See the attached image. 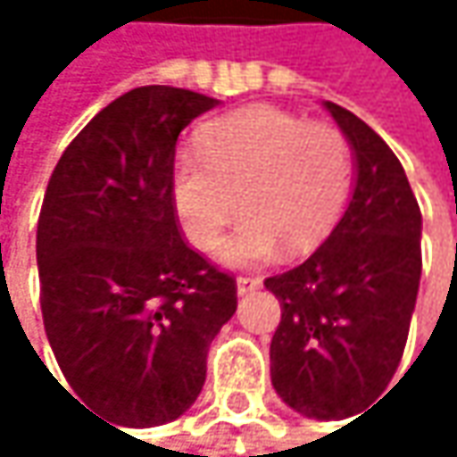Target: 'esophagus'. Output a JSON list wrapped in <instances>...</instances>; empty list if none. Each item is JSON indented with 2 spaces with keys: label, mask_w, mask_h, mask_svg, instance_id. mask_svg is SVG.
<instances>
[{
  "label": "esophagus",
  "mask_w": 457,
  "mask_h": 457,
  "mask_svg": "<svg viewBox=\"0 0 457 457\" xmlns=\"http://www.w3.org/2000/svg\"><path fill=\"white\" fill-rule=\"evenodd\" d=\"M259 286H262V280H259V278H253V275H240V278H237V294H240V296H245V294L256 291Z\"/></svg>",
  "instance_id": "34e87169"
}]
</instances>
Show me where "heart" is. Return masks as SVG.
Masks as SVG:
<instances>
[{"label": "heart", "mask_w": 457, "mask_h": 457, "mask_svg": "<svg viewBox=\"0 0 457 457\" xmlns=\"http://www.w3.org/2000/svg\"><path fill=\"white\" fill-rule=\"evenodd\" d=\"M352 174V145L336 124L253 105L212 121L201 132V153L174 158L171 201L182 232L201 251L222 240L240 206L243 220L220 259L253 267L270 262L280 243L291 253L315 248L344 212Z\"/></svg>", "instance_id": "1"}]
</instances>
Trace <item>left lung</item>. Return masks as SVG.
<instances>
[{
    "label": "left lung",
    "instance_id": "left-lung-1",
    "mask_svg": "<svg viewBox=\"0 0 457 457\" xmlns=\"http://www.w3.org/2000/svg\"><path fill=\"white\" fill-rule=\"evenodd\" d=\"M325 108L354 153L352 201L307 262L264 286L283 307L270 344L275 392L336 420L373 405L397 373L420 283V209L392 147L352 111Z\"/></svg>",
    "mask_w": 457,
    "mask_h": 457
}]
</instances>
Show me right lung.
Segmentation results:
<instances>
[{
  "label": "right lung",
  "mask_w": 457,
  "mask_h": 457,
  "mask_svg": "<svg viewBox=\"0 0 457 457\" xmlns=\"http://www.w3.org/2000/svg\"><path fill=\"white\" fill-rule=\"evenodd\" d=\"M217 103L137 87L76 135L46 185V338L84 405L121 426L169 423L198 400L209 344L237 307L235 280L185 243L171 201L177 137Z\"/></svg>",
  "instance_id": "1"
}]
</instances>
